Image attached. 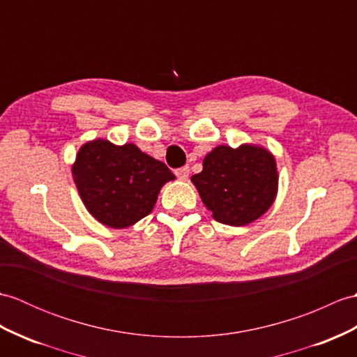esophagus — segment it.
I'll list each match as a JSON object with an SVG mask.
<instances>
[{
    "mask_svg": "<svg viewBox=\"0 0 357 357\" xmlns=\"http://www.w3.org/2000/svg\"><path fill=\"white\" fill-rule=\"evenodd\" d=\"M188 175H190V169L188 167H182V169L176 170V176L181 181H185L188 178Z\"/></svg>",
    "mask_w": 357,
    "mask_h": 357,
    "instance_id": "1",
    "label": "esophagus"
}]
</instances>
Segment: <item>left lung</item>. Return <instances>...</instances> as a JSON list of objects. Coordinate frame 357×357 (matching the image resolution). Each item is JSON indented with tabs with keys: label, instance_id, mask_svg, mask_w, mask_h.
<instances>
[{
	"label": "left lung",
	"instance_id": "1",
	"mask_svg": "<svg viewBox=\"0 0 357 357\" xmlns=\"http://www.w3.org/2000/svg\"><path fill=\"white\" fill-rule=\"evenodd\" d=\"M204 169L192 176L206 210L220 223L245 227L261 218L278 192L273 155L261 146H218L204 158Z\"/></svg>",
	"mask_w": 357,
	"mask_h": 357
}]
</instances>
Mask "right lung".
<instances>
[{"instance_id":"add662e5","label":"right lung","mask_w":357,"mask_h":357,"mask_svg":"<svg viewBox=\"0 0 357 357\" xmlns=\"http://www.w3.org/2000/svg\"><path fill=\"white\" fill-rule=\"evenodd\" d=\"M71 172L91 216L115 229L151 214L162 185L175 179L167 165L135 144L115 146L103 138L79 149Z\"/></svg>"}]
</instances>
